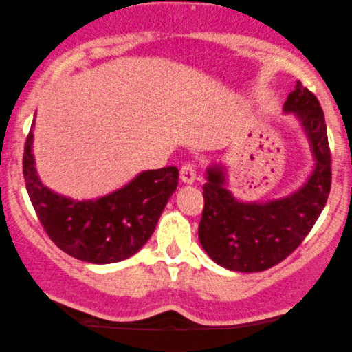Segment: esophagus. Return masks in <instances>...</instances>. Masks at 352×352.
<instances>
[{"mask_svg": "<svg viewBox=\"0 0 352 352\" xmlns=\"http://www.w3.org/2000/svg\"><path fill=\"white\" fill-rule=\"evenodd\" d=\"M179 176H181V181H183V183H186V184L195 183L196 176H197L195 166L189 164V163L183 164V168H181V171H179Z\"/></svg>", "mask_w": 352, "mask_h": 352, "instance_id": "esophagus-1", "label": "esophagus"}]
</instances>
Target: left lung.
<instances>
[{
	"label": "left lung",
	"mask_w": 352,
	"mask_h": 352,
	"mask_svg": "<svg viewBox=\"0 0 352 352\" xmlns=\"http://www.w3.org/2000/svg\"><path fill=\"white\" fill-rule=\"evenodd\" d=\"M284 113L296 114L314 156L313 173L298 191L267 203H243L224 188L223 166L208 168L197 234L209 258L226 270L258 272L281 263L309 234L326 206L331 151L321 104L298 81L284 102Z\"/></svg>",
	"instance_id": "obj_1"
}]
</instances>
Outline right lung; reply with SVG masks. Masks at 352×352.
<instances>
[{"label":"right lung","mask_w":352,"mask_h":352,"mask_svg":"<svg viewBox=\"0 0 352 352\" xmlns=\"http://www.w3.org/2000/svg\"><path fill=\"white\" fill-rule=\"evenodd\" d=\"M33 126L25 143L23 175L31 204L51 241L66 254L93 264L124 261L136 254L151 238L166 203L176 191L177 168L143 171L126 186L98 199H71L51 191L39 179Z\"/></svg>","instance_id":"1"}]
</instances>
